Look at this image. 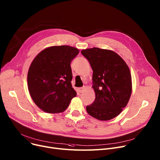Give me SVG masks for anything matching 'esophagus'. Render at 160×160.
Segmentation results:
<instances>
[{
  "mask_svg": "<svg viewBox=\"0 0 160 160\" xmlns=\"http://www.w3.org/2000/svg\"><path fill=\"white\" fill-rule=\"evenodd\" d=\"M85 89H86V87L85 86H83V87H82V88H80V89H79V91H80V92H83V91H85Z\"/></svg>",
  "mask_w": 160,
  "mask_h": 160,
  "instance_id": "esophagus-1",
  "label": "esophagus"
}]
</instances>
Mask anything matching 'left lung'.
Segmentation results:
<instances>
[{"label":"left lung","mask_w":160,"mask_h":160,"mask_svg":"<svg viewBox=\"0 0 160 160\" xmlns=\"http://www.w3.org/2000/svg\"><path fill=\"white\" fill-rule=\"evenodd\" d=\"M81 53L93 71L95 100L87 106V112L98 120H110L118 116L129 101L132 93L130 69L112 50L93 48L83 49Z\"/></svg>","instance_id":"1"}]
</instances>
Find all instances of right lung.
Instances as JSON below:
<instances>
[{"mask_svg": "<svg viewBox=\"0 0 160 160\" xmlns=\"http://www.w3.org/2000/svg\"><path fill=\"white\" fill-rule=\"evenodd\" d=\"M79 51L69 46H51L41 51L32 61L28 87L32 100L42 111L62 112L77 96L71 85L70 64Z\"/></svg>", "mask_w": 160, "mask_h": 160, "instance_id": "1", "label": "right lung"}]
</instances>
